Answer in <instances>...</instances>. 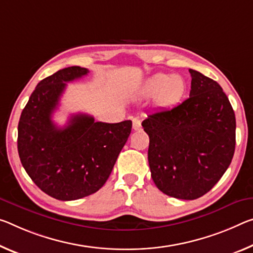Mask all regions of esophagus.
Listing matches in <instances>:
<instances>
[{
  "label": "esophagus",
  "mask_w": 253,
  "mask_h": 253,
  "mask_svg": "<svg viewBox=\"0 0 253 253\" xmlns=\"http://www.w3.org/2000/svg\"><path fill=\"white\" fill-rule=\"evenodd\" d=\"M133 129L134 130H141L142 129L141 119H138V118H134L133 119Z\"/></svg>",
  "instance_id": "obj_1"
}]
</instances>
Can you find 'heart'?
<instances>
[{
	"label": "heart",
	"instance_id": "heart-1",
	"mask_svg": "<svg viewBox=\"0 0 253 253\" xmlns=\"http://www.w3.org/2000/svg\"><path fill=\"white\" fill-rule=\"evenodd\" d=\"M186 90V83L180 75L155 74L144 83L142 93L147 98L156 97L160 106L169 107L180 101Z\"/></svg>",
	"mask_w": 253,
	"mask_h": 253
}]
</instances>
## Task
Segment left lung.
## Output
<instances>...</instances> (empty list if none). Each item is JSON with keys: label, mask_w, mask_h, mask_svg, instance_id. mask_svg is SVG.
<instances>
[{"label": "left lung", "mask_w": 253, "mask_h": 253, "mask_svg": "<svg viewBox=\"0 0 253 253\" xmlns=\"http://www.w3.org/2000/svg\"><path fill=\"white\" fill-rule=\"evenodd\" d=\"M189 98L147 115L148 164L155 186L170 197L192 200L210 191L231 164L235 115L219 84L189 70Z\"/></svg>", "instance_id": "1"}]
</instances>
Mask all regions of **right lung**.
<instances>
[{
    "label": "right lung",
    "mask_w": 253,
    "mask_h": 253,
    "mask_svg": "<svg viewBox=\"0 0 253 253\" xmlns=\"http://www.w3.org/2000/svg\"><path fill=\"white\" fill-rule=\"evenodd\" d=\"M89 73L71 66L38 83L21 112L18 152L28 175L45 194L75 200L94 194L109 178L131 130V122H94L85 114L72 115L66 126L53 122L66 83Z\"/></svg>",
    "instance_id": "right-lung-1"
}]
</instances>
